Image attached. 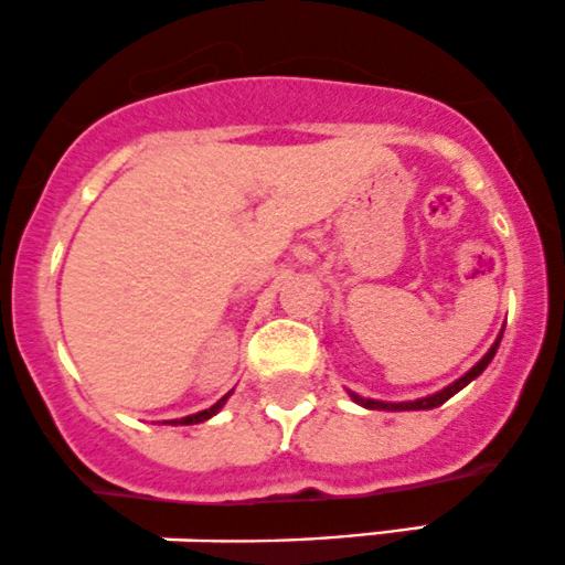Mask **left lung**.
<instances>
[{
	"mask_svg": "<svg viewBox=\"0 0 565 565\" xmlns=\"http://www.w3.org/2000/svg\"><path fill=\"white\" fill-rule=\"evenodd\" d=\"M501 334H504V330L499 332V338H495V343L491 345V349H488L486 356H482L480 362H477L475 367L469 370V373H463L461 377H458V381L450 383V386H445L443 392H437V394H429V396H424V399H413V402H381V399H367V396H359V394L349 392V394H351V399L356 402V405L367 407V411H431V407H439V405H443V402H448L450 396L461 392L463 386H469V383H472L475 377L480 375L482 370L488 367V364H491V359L495 356V351H499Z\"/></svg>",
	"mask_w": 565,
	"mask_h": 565,
	"instance_id": "left-lung-1",
	"label": "left lung"
}]
</instances>
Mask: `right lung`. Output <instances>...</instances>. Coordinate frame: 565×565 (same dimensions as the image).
Instances as JSON below:
<instances>
[{
  "label": "right lung",
  "instance_id": "add662e5",
  "mask_svg": "<svg viewBox=\"0 0 565 565\" xmlns=\"http://www.w3.org/2000/svg\"><path fill=\"white\" fill-rule=\"evenodd\" d=\"M227 396L231 394H225L222 396L220 402H216V405H212L209 407V411H201V413H192V415H184V418H173V420H163V424H171V426H192V424H203V420H209L212 418V415H216L222 411V407H225V402H227Z\"/></svg>",
  "mask_w": 565,
  "mask_h": 565
}]
</instances>
